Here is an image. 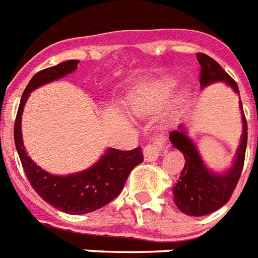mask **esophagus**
<instances>
[{"label":"esophagus","instance_id":"1","mask_svg":"<svg viewBox=\"0 0 258 258\" xmlns=\"http://www.w3.org/2000/svg\"><path fill=\"white\" fill-rule=\"evenodd\" d=\"M164 144H165V138L160 137L153 141V144H149L146 148L144 149V157L145 161L148 163H153L158 158V156L161 154L164 149Z\"/></svg>","mask_w":258,"mask_h":258}]
</instances>
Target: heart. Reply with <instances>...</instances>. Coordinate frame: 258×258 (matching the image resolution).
Masks as SVG:
<instances>
[{
	"label": "heart",
	"mask_w": 258,
	"mask_h": 258,
	"mask_svg": "<svg viewBox=\"0 0 258 258\" xmlns=\"http://www.w3.org/2000/svg\"><path fill=\"white\" fill-rule=\"evenodd\" d=\"M173 87H175V81H172V79H164V81H161L160 83L157 85V87H156V93H157L160 97H167V95L171 94V91L173 90ZM150 106H152V104H150V101L149 100H139L137 101L134 104V106H133V109H134L135 113L138 114H144L145 112H148L149 109H150Z\"/></svg>",
	"instance_id": "1"
}]
</instances>
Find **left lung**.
I'll use <instances>...</instances> for the list:
<instances>
[{
    "instance_id": "left-lung-1",
    "label": "left lung",
    "mask_w": 258,
    "mask_h": 258,
    "mask_svg": "<svg viewBox=\"0 0 258 258\" xmlns=\"http://www.w3.org/2000/svg\"><path fill=\"white\" fill-rule=\"evenodd\" d=\"M197 60L201 66V89H205L217 82H224L236 94H239L235 81L213 58L204 53H198ZM239 108L242 114L241 141L232 163L223 172H215L208 168L194 141L188 137L184 124H179L177 130L169 134V141L172 146L183 153L186 160L179 180L172 187L173 202L176 204L179 211L188 216H204L217 211L230 200L231 194L239 180L247 144V124L242 109L241 98Z\"/></svg>"
}]
</instances>
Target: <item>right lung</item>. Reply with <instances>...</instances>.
<instances>
[{
	"instance_id": "obj_1",
	"label": "right lung",
	"mask_w": 258,
	"mask_h": 258,
	"mask_svg": "<svg viewBox=\"0 0 258 258\" xmlns=\"http://www.w3.org/2000/svg\"><path fill=\"white\" fill-rule=\"evenodd\" d=\"M78 64L79 60L62 61L32 76L22 95L13 133L17 153L32 188L43 201L68 215H85L109 204L123 190L133 168L144 161L141 148L128 152L109 148L97 163L87 169L70 175H51L27 156L22 137V114L30 93L41 86L70 75L76 71Z\"/></svg>"
}]
</instances>
